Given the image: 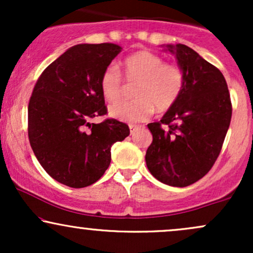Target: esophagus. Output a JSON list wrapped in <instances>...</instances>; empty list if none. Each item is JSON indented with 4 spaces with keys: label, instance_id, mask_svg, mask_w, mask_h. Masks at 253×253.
Instances as JSON below:
<instances>
[{
    "label": "esophagus",
    "instance_id": "esophagus-1",
    "mask_svg": "<svg viewBox=\"0 0 253 253\" xmlns=\"http://www.w3.org/2000/svg\"><path fill=\"white\" fill-rule=\"evenodd\" d=\"M139 128V126L138 125H133V124H130L129 125V129H130V134H134V132L136 129Z\"/></svg>",
    "mask_w": 253,
    "mask_h": 253
}]
</instances>
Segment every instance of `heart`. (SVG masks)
Returning a JSON list of instances; mask_svg holds the SVG:
<instances>
[{
    "label": "heart",
    "instance_id": "b5f03b06",
    "mask_svg": "<svg viewBox=\"0 0 253 253\" xmlns=\"http://www.w3.org/2000/svg\"><path fill=\"white\" fill-rule=\"evenodd\" d=\"M127 85H135L132 101H123L109 107V115L126 123L147 120L157 109L165 113L176 106L187 83L183 69L153 52L143 50L125 58L121 63ZM101 94L113 103L126 94L127 86L117 66L108 65L100 77Z\"/></svg>",
    "mask_w": 253,
    "mask_h": 253
}]
</instances>
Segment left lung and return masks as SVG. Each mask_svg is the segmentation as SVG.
<instances>
[{"label":"left lung","instance_id":"1","mask_svg":"<svg viewBox=\"0 0 253 253\" xmlns=\"http://www.w3.org/2000/svg\"><path fill=\"white\" fill-rule=\"evenodd\" d=\"M167 48L176 56L187 83L176 106L161 121L147 125L153 140L145 159L158 181L182 188L201 179L215 163L231 123L232 103L219 69L183 43Z\"/></svg>","mask_w":253,"mask_h":253}]
</instances>
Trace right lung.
Here are the masks:
<instances>
[{
	"label": "right lung",
	"mask_w": 253,
	"mask_h": 253,
	"mask_svg": "<svg viewBox=\"0 0 253 253\" xmlns=\"http://www.w3.org/2000/svg\"><path fill=\"white\" fill-rule=\"evenodd\" d=\"M121 52L115 43L72 46L38 78L28 103V138L52 178L71 188L91 185L110 164V147L129 135L126 124L106 119L100 77Z\"/></svg>",
	"instance_id": "obj_1"
}]
</instances>
